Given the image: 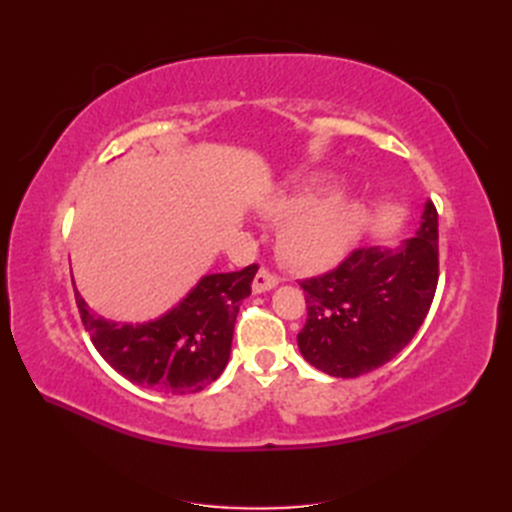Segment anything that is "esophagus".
Wrapping results in <instances>:
<instances>
[{
    "instance_id": "esophagus-1",
    "label": "esophagus",
    "mask_w": 512,
    "mask_h": 512,
    "mask_svg": "<svg viewBox=\"0 0 512 512\" xmlns=\"http://www.w3.org/2000/svg\"><path fill=\"white\" fill-rule=\"evenodd\" d=\"M277 284H280V280H277L275 273H271L269 269H260V271L256 273V277H254V282H252V290H254L256 294H260V292L273 290Z\"/></svg>"
}]
</instances>
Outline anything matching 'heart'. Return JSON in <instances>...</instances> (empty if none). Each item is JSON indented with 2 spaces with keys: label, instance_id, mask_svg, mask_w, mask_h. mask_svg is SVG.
Instances as JSON below:
<instances>
[{
  "label": "heart",
  "instance_id": "obj_1",
  "mask_svg": "<svg viewBox=\"0 0 512 512\" xmlns=\"http://www.w3.org/2000/svg\"><path fill=\"white\" fill-rule=\"evenodd\" d=\"M333 196L331 185H305L262 203L267 218L290 220L280 235V254L292 269H327L359 239L365 224L363 203Z\"/></svg>",
  "mask_w": 512,
  "mask_h": 512
}]
</instances>
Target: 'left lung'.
<instances>
[{
    "mask_svg": "<svg viewBox=\"0 0 512 512\" xmlns=\"http://www.w3.org/2000/svg\"><path fill=\"white\" fill-rule=\"evenodd\" d=\"M438 265V211L427 200L416 235L395 250L359 247L329 273L299 282L305 361L329 376L356 378L395 359L429 312Z\"/></svg>",
    "mask_w": 512,
    "mask_h": 512,
    "instance_id": "1",
    "label": "left lung"
}]
</instances>
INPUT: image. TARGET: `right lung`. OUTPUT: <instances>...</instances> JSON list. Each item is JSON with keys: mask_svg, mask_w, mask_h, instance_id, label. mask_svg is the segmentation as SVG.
<instances>
[{"mask_svg": "<svg viewBox=\"0 0 512 512\" xmlns=\"http://www.w3.org/2000/svg\"><path fill=\"white\" fill-rule=\"evenodd\" d=\"M256 271L258 265H250L205 275L179 305L143 324L106 320L91 312L79 290L74 297L85 331L108 365L145 389L185 395L220 378Z\"/></svg>", "mask_w": 512, "mask_h": 512, "instance_id": "right-lung-1", "label": "right lung"}]
</instances>
